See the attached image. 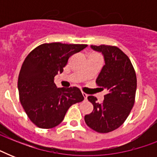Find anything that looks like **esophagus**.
I'll return each instance as SVG.
<instances>
[{"instance_id":"obj_1","label":"esophagus","mask_w":157,"mask_h":157,"mask_svg":"<svg viewBox=\"0 0 157 157\" xmlns=\"http://www.w3.org/2000/svg\"><path fill=\"white\" fill-rule=\"evenodd\" d=\"M82 95H83V97L85 98V99H86L87 98V94H86V93H84V92H82Z\"/></svg>"}]
</instances>
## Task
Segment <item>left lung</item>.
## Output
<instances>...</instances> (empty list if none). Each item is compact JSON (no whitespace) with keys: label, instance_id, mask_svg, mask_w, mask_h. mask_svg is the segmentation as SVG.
Here are the masks:
<instances>
[{"label":"left lung","instance_id":"left-lung-1","mask_svg":"<svg viewBox=\"0 0 157 157\" xmlns=\"http://www.w3.org/2000/svg\"><path fill=\"white\" fill-rule=\"evenodd\" d=\"M91 48L104 56L105 65L96 85L107 92L101 103L96 97L89 96L94 110L85 116V121L94 131L106 134L119 128L131 112L135 102L136 73L129 57L117 46L101 45Z\"/></svg>","mask_w":157,"mask_h":157}]
</instances>
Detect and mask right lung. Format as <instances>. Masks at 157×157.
<instances>
[{"instance_id": "1", "label": "right lung", "mask_w": 157, "mask_h": 157, "mask_svg": "<svg viewBox=\"0 0 157 157\" xmlns=\"http://www.w3.org/2000/svg\"><path fill=\"white\" fill-rule=\"evenodd\" d=\"M87 47L85 44L45 43L26 57L18 80L19 100L33 124L41 129L59 125L71 105L83 101L77 87L57 88L54 76L62 73L70 57Z\"/></svg>"}]
</instances>
